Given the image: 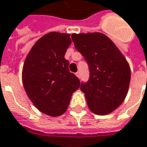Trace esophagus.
<instances>
[{"label": "esophagus", "instance_id": "esophagus-1", "mask_svg": "<svg viewBox=\"0 0 147 147\" xmlns=\"http://www.w3.org/2000/svg\"><path fill=\"white\" fill-rule=\"evenodd\" d=\"M76 76L78 78H80V71H77L76 73Z\"/></svg>", "mask_w": 147, "mask_h": 147}]
</instances>
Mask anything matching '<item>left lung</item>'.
<instances>
[{
	"label": "left lung",
	"mask_w": 147,
	"mask_h": 147,
	"mask_svg": "<svg viewBox=\"0 0 147 147\" xmlns=\"http://www.w3.org/2000/svg\"><path fill=\"white\" fill-rule=\"evenodd\" d=\"M71 39L89 66V80L80 86L88 107L95 115H108L127 96L130 65L112 40L101 32L73 33Z\"/></svg>",
	"instance_id": "left-lung-1"
}]
</instances>
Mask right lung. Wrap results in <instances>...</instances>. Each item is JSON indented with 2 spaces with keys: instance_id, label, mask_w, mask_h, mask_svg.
<instances>
[{
  "instance_id": "obj_1",
  "label": "right lung",
  "mask_w": 147,
  "mask_h": 147,
  "mask_svg": "<svg viewBox=\"0 0 147 147\" xmlns=\"http://www.w3.org/2000/svg\"><path fill=\"white\" fill-rule=\"evenodd\" d=\"M71 44L68 33H47L35 43L24 63V90L33 105L49 116L63 115L80 85V80L69 71V62L64 58Z\"/></svg>"
}]
</instances>
